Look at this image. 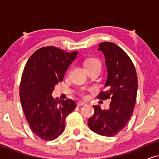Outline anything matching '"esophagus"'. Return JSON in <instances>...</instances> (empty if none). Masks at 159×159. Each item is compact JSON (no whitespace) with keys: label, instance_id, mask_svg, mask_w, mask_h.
<instances>
[{"label":"esophagus","instance_id":"34e87169","mask_svg":"<svg viewBox=\"0 0 159 159\" xmlns=\"http://www.w3.org/2000/svg\"><path fill=\"white\" fill-rule=\"evenodd\" d=\"M85 104H86L85 102H83V101H79V102H77V106H81L85 105Z\"/></svg>","mask_w":159,"mask_h":159}]
</instances>
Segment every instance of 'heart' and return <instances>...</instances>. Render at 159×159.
I'll return each instance as SVG.
<instances>
[{
  "mask_svg": "<svg viewBox=\"0 0 159 159\" xmlns=\"http://www.w3.org/2000/svg\"><path fill=\"white\" fill-rule=\"evenodd\" d=\"M84 66H85V68L88 69L89 67H93V66H101V63L100 61L98 59V58H89L88 60H87L85 63H84ZM85 89H82L80 92V94H81L82 96L86 97L87 96V92Z\"/></svg>",
  "mask_w": 159,
  "mask_h": 159,
  "instance_id": "b5f03b06",
  "label": "heart"
}]
</instances>
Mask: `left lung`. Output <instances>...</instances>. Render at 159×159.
I'll list each match as a JSON object with an SVG mask.
<instances>
[{
    "label": "left lung",
    "instance_id": "8db88e82",
    "mask_svg": "<svg viewBox=\"0 0 159 159\" xmlns=\"http://www.w3.org/2000/svg\"><path fill=\"white\" fill-rule=\"evenodd\" d=\"M98 51L105 56L108 77L105 91L98 98L111 99L108 109L93 106L95 113L88 119L90 129L100 135L112 137L127 125L134 111L138 90V77L132 60L127 53L113 43L99 44Z\"/></svg>",
    "mask_w": 159,
    "mask_h": 159
}]
</instances>
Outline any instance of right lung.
I'll return each mask as SVG.
<instances>
[{
	"label": "right lung",
	"instance_id": "add662e5",
	"mask_svg": "<svg viewBox=\"0 0 159 159\" xmlns=\"http://www.w3.org/2000/svg\"><path fill=\"white\" fill-rule=\"evenodd\" d=\"M53 46L37 50L28 59L21 76L19 94L22 109L32 132L53 140L65 129V119L76 108L72 100L58 101L51 94L55 85L77 55Z\"/></svg>",
	"mask_w": 159,
	"mask_h": 159
}]
</instances>
